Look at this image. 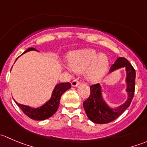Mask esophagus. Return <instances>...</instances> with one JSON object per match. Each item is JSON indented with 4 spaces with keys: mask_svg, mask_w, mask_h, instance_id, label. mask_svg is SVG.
<instances>
[{
    "mask_svg": "<svg viewBox=\"0 0 147 147\" xmlns=\"http://www.w3.org/2000/svg\"><path fill=\"white\" fill-rule=\"evenodd\" d=\"M80 84V80L78 79H75L74 80H72V87H77V86Z\"/></svg>",
    "mask_w": 147,
    "mask_h": 147,
    "instance_id": "esophagus-1",
    "label": "esophagus"
}]
</instances>
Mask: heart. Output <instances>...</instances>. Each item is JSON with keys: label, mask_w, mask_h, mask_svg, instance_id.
Masks as SVG:
<instances>
[{"label": "heart", "mask_w": 147, "mask_h": 147, "mask_svg": "<svg viewBox=\"0 0 147 147\" xmlns=\"http://www.w3.org/2000/svg\"><path fill=\"white\" fill-rule=\"evenodd\" d=\"M69 67L76 72L85 70V77L92 82L100 81L107 73L109 61L104 53L98 54L92 48H84L70 52L67 55Z\"/></svg>", "instance_id": "heart-1"}]
</instances>
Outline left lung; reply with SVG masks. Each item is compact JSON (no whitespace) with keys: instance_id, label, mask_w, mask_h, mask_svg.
<instances>
[{"instance_id":"8db88e82","label":"left lung","mask_w":147,"mask_h":147,"mask_svg":"<svg viewBox=\"0 0 147 147\" xmlns=\"http://www.w3.org/2000/svg\"><path fill=\"white\" fill-rule=\"evenodd\" d=\"M120 67H126L127 70L126 80L127 84V91L128 92L127 102L115 109L109 107L102 97L100 84L97 83L91 85L90 87V94L83 102V107L87 116L92 122L102 124L114 121L129 107L132 101L135 89V69L125 57H119L113 65H111L109 72H112Z\"/></svg>"}]
</instances>
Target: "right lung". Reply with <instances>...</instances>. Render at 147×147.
Listing matches in <instances>:
<instances>
[{
    "instance_id": "add662e5",
    "label": "right lung",
    "mask_w": 147,
    "mask_h": 147,
    "mask_svg": "<svg viewBox=\"0 0 147 147\" xmlns=\"http://www.w3.org/2000/svg\"><path fill=\"white\" fill-rule=\"evenodd\" d=\"M30 50H36L34 47H30L24 52V53L30 51ZM71 84L69 82H63L57 84L53 90L50 100L46 102L43 106L37 108V109H33V108H30V107L20 105L16 102V103L20 108V109L24 112L25 115H27L30 119L35 120H44L48 119L57 112L62 95L65 91L69 90Z\"/></svg>"
}]
</instances>
